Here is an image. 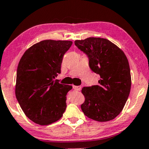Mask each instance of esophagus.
Masks as SVG:
<instances>
[{"label":"esophagus","mask_w":149,"mask_h":149,"mask_svg":"<svg viewBox=\"0 0 149 149\" xmlns=\"http://www.w3.org/2000/svg\"><path fill=\"white\" fill-rule=\"evenodd\" d=\"M73 88L75 90H78V91H79V90H81L82 87L79 85V86H76V85H73Z\"/></svg>","instance_id":"34e87169"}]
</instances>
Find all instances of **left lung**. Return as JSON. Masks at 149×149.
Wrapping results in <instances>:
<instances>
[{
	"label": "left lung",
	"instance_id": "8db88e82",
	"mask_svg": "<svg viewBox=\"0 0 149 149\" xmlns=\"http://www.w3.org/2000/svg\"><path fill=\"white\" fill-rule=\"evenodd\" d=\"M75 45L88 56L89 66L100 76L98 85L84 87L83 112L99 122L114 119L122 111L131 89L130 69L123 51L110 40L90 37Z\"/></svg>",
	"mask_w": 149,
	"mask_h": 149
}]
</instances>
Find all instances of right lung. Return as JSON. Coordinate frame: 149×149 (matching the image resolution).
I'll use <instances>...</instances> for the list:
<instances>
[{
  "mask_svg": "<svg viewBox=\"0 0 149 149\" xmlns=\"http://www.w3.org/2000/svg\"><path fill=\"white\" fill-rule=\"evenodd\" d=\"M70 40H45L29 47L17 70L15 95L25 115L35 123L47 125L62 117L71 85L54 80L61 73Z\"/></svg>",
  "mask_w": 149,
  "mask_h": 149,
  "instance_id": "1",
  "label": "right lung"
}]
</instances>
